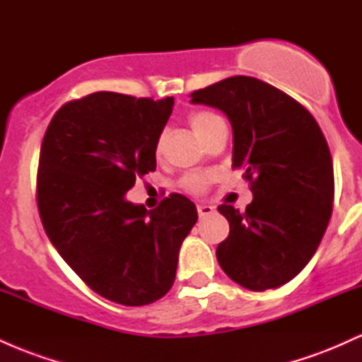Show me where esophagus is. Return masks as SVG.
I'll return each instance as SVG.
<instances>
[{
    "label": "esophagus",
    "mask_w": 362,
    "mask_h": 362,
    "mask_svg": "<svg viewBox=\"0 0 362 362\" xmlns=\"http://www.w3.org/2000/svg\"><path fill=\"white\" fill-rule=\"evenodd\" d=\"M197 213H199V218H204V216H209L214 213V207L207 206V204H201V206H197Z\"/></svg>",
    "instance_id": "esophagus-1"
}]
</instances>
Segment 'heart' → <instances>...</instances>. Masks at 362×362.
Masks as SVG:
<instances>
[{"mask_svg":"<svg viewBox=\"0 0 362 362\" xmlns=\"http://www.w3.org/2000/svg\"><path fill=\"white\" fill-rule=\"evenodd\" d=\"M216 120H219L218 115L207 110H199L189 115L190 127L194 129V132L201 139L206 138L207 131H209L211 126H213ZM163 146H165V134H161L160 138H158L156 146H155L156 155H160V153L163 151ZM209 178L211 177L206 175V173H192V175H187L184 180H182V187H184L185 190H189V192L199 194L206 189L207 184H209Z\"/></svg>","mask_w":362,"mask_h":362,"instance_id":"1","label":"heart"}]
</instances>
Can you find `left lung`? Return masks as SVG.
Here are the masks:
<instances>
[{"instance_id":"obj_1","label":"left lung","mask_w":362,"mask_h":362,"mask_svg":"<svg viewBox=\"0 0 362 362\" xmlns=\"http://www.w3.org/2000/svg\"><path fill=\"white\" fill-rule=\"evenodd\" d=\"M233 127V168H243L253 201L221 204L230 235L216 257L230 279L265 291L296 277L317 252L334 206V165L322 129L300 102L252 76L192 91Z\"/></svg>"}]
</instances>
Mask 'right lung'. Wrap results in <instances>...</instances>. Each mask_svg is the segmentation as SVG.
Masks as SVG:
<instances>
[{
    "mask_svg": "<svg viewBox=\"0 0 362 362\" xmlns=\"http://www.w3.org/2000/svg\"><path fill=\"white\" fill-rule=\"evenodd\" d=\"M173 97L97 91L64 103L45 131L37 206L51 243L107 300L143 306L175 281L178 252L197 221L194 202L172 194L153 211L126 192L156 168V141Z\"/></svg>",
    "mask_w": 362,
    "mask_h": 362,
    "instance_id": "right-lung-1",
    "label": "right lung"
}]
</instances>
